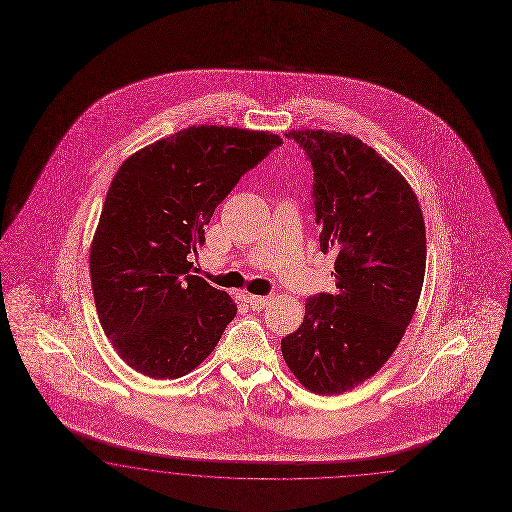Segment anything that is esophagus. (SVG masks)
Returning a JSON list of instances; mask_svg holds the SVG:
<instances>
[{
	"instance_id": "esophagus-1",
	"label": "esophagus",
	"mask_w": 512,
	"mask_h": 512,
	"mask_svg": "<svg viewBox=\"0 0 512 512\" xmlns=\"http://www.w3.org/2000/svg\"><path fill=\"white\" fill-rule=\"evenodd\" d=\"M244 300H246V304H248L253 311H259V309H263L266 302H268V296H251V294H248Z\"/></svg>"
}]
</instances>
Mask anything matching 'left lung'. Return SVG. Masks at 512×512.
<instances>
[{"label":"left lung","mask_w":512,"mask_h":512,"mask_svg":"<svg viewBox=\"0 0 512 512\" xmlns=\"http://www.w3.org/2000/svg\"><path fill=\"white\" fill-rule=\"evenodd\" d=\"M313 167L318 242L335 255V294L305 302L281 352L309 391L335 395L373 376L414 317L427 263L425 221L410 184L361 139L289 134Z\"/></svg>","instance_id":"1"}]
</instances>
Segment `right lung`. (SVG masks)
I'll return each instance as SVG.
<instances>
[{"instance_id": "add662e5", "label": "right lung", "mask_w": 512, "mask_h": 512, "mask_svg": "<svg viewBox=\"0 0 512 512\" xmlns=\"http://www.w3.org/2000/svg\"><path fill=\"white\" fill-rule=\"evenodd\" d=\"M281 143L268 132L190 126L132 154L111 180L91 283L102 330L138 373L194 371L235 318L231 296L194 276L188 255L242 175Z\"/></svg>"}]
</instances>
